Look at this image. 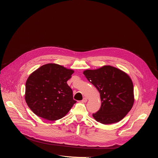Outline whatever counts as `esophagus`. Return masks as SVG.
Here are the masks:
<instances>
[{"label":"esophagus","mask_w":158,"mask_h":158,"mask_svg":"<svg viewBox=\"0 0 158 158\" xmlns=\"http://www.w3.org/2000/svg\"><path fill=\"white\" fill-rule=\"evenodd\" d=\"M87 101V99L86 98H84L82 100V102H86Z\"/></svg>","instance_id":"34e87169"}]
</instances>
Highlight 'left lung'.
<instances>
[{
	"instance_id": "left-lung-1",
	"label": "left lung",
	"mask_w": 158,
	"mask_h": 158,
	"mask_svg": "<svg viewBox=\"0 0 158 158\" xmlns=\"http://www.w3.org/2000/svg\"><path fill=\"white\" fill-rule=\"evenodd\" d=\"M83 74L100 93L101 106L93 114L104 124L115 123L123 119L134 104V89L129 76L110 65L95 70H85Z\"/></svg>"
}]
</instances>
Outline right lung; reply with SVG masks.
<instances>
[{
  "mask_svg": "<svg viewBox=\"0 0 158 158\" xmlns=\"http://www.w3.org/2000/svg\"><path fill=\"white\" fill-rule=\"evenodd\" d=\"M74 71L56 64L42 65L26 83L25 99L35 114L48 121L65 116L76 101L67 81Z\"/></svg>",
  "mask_w": 158,
  "mask_h": 158,
  "instance_id": "right-lung-1",
  "label": "right lung"
}]
</instances>
